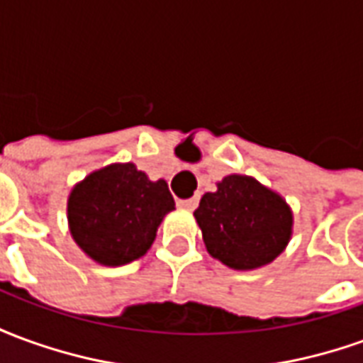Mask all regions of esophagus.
<instances>
[{
  "label": "esophagus",
  "instance_id": "34e87169",
  "mask_svg": "<svg viewBox=\"0 0 363 363\" xmlns=\"http://www.w3.org/2000/svg\"><path fill=\"white\" fill-rule=\"evenodd\" d=\"M198 200H200V198L192 196V198H189V200H179L177 204L181 206V208H184V210H194V208L198 206Z\"/></svg>",
  "mask_w": 363,
  "mask_h": 363
}]
</instances>
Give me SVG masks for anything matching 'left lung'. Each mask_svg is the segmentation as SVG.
<instances>
[{"instance_id":"8db88e82","label":"left lung","mask_w":363,"mask_h":363,"mask_svg":"<svg viewBox=\"0 0 363 363\" xmlns=\"http://www.w3.org/2000/svg\"><path fill=\"white\" fill-rule=\"evenodd\" d=\"M208 252L235 270L272 262L291 235L286 200L245 174H229L206 192L194 212Z\"/></svg>"}]
</instances>
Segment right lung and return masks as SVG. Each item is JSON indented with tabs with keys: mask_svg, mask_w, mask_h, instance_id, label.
Here are the masks:
<instances>
[{
	"mask_svg": "<svg viewBox=\"0 0 363 363\" xmlns=\"http://www.w3.org/2000/svg\"><path fill=\"white\" fill-rule=\"evenodd\" d=\"M174 200L165 181L153 182L134 163L108 165L79 182L67 200L75 243L104 267L140 259Z\"/></svg>",
	"mask_w": 363,
	"mask_h": 363,
	"instance_id": "obj_1",
	"label": "right lung"
}]
</instances>
